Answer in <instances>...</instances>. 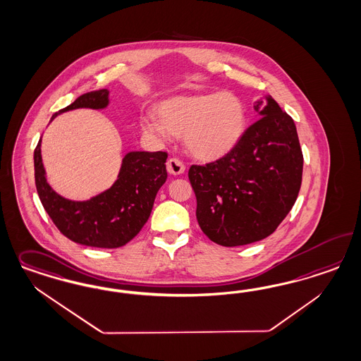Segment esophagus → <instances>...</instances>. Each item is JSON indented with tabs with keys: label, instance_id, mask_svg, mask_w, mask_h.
<instances>
[{
	"label": "esophagus",
	"instance_id": "1",
	"mask_svg": "<svg viewBox=\"0 0 361 361\" xmlns=\"http://www.w3.org/2000/svg\"><path fill=\"white\" fill-rule=\"evenodd\" d=\"M185 170H186V167H185V164H183V162H182L180 159H178V158H171V159H169V161H167V171H169L170 174H183V173H185Z\"/></svg>",
	"mask_w": 361,
	"mask_h": 361
}]
</instances>
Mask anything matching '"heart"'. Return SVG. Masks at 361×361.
<instances>
[{"instance_id": "obj_1", "label": "heart", "mask_w": 361, "mask_h": 361, "mask_svg": "<svg viewBox=\"0 0 361 361\" xmlns=\"http://www.w3.org/2000/svg\"><path fill=\"white\" fill-rule=\"evenodd\" d=\"M247 128V110L233 93L175 97L159 106V118H140L142 131L155 140L185 137L187 150L204 161L219 159L240 142Z\"/></svg>"}]
</instances>
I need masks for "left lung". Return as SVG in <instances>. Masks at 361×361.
<instances>
[{
    "label": "left lung",
    "instance_id": "left-lung-1",
    "mask_svg": "<svg viewBox=\"0 0 361 361\" xmlns=\"http://www.w3.org/2000/svg\"><path fill=\"white\" fill-rule=\"evenodd\" d=\"M254 109L260 118L233 150L188 170L199 227L224 247L269 236L291 211L302 186V152L293 119L271 95L257 99Z\"/></svg>",
    "mask_w": 361,
    "mask_h": 361
}]
</instances>
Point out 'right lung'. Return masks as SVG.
<instances>
[{
  "label": "right lung",
  "instance_id": "obj_1",
  "mask_svg": "<svg viewBox=\"0 0 361 361\" xmlns=\"http://www.w3.org/2000/svg\"><path fill=\"white\" fill-rule=\"evenodd\" d=\"M109 90L82 94L71 105L53 114L75 109H105ZM167 152H130L114 185L89 200H70L47 183L41 157V140L35 150V178L44 209L61 233L78 245L118 248L137 236L152 214L158 190L167 179Z\"/></svg>",
  "mask_w": 361,
  "mask_h": 361
}]
</instances>
